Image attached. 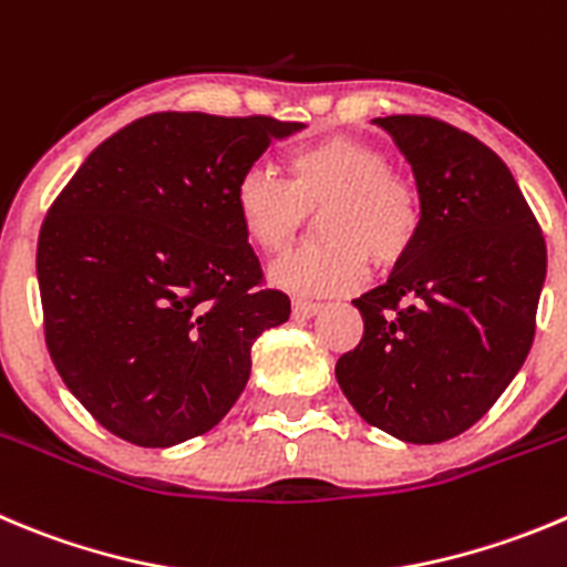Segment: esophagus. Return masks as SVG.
Returning <instances> with one entry per match:
<instances>
[{"instance_id": "1", "label": "esophagus", "mask_w": 567, "mask_h": 567, "mask_svg": "<svg viewBox=\"0 0 567 567\" xmlns=\"http://www.w3.org/2000/svg\"><path fill=\"white\" fill-rule=\"evenodd\" d=\"M323 309V303H311V300H295L292 303V318L306 320V318H315L318 311Z\"/></svg>"}]
</instances>
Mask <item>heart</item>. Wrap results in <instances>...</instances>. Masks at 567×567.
<instances>
[{"label": "heart", "instance_id": "b5f03b06", "mask_svg": "<svg viewBox=\"0 0 567 567\" xmlns=\"http://www.w3.org/2000/svg\"><path fill=\"white\" fill-rule=\"evenodd\" d=\"M320 213L323 241L272 267V284L292 295L329 298L354 292L377 267H396L422 233V196L391 171L382 148L348 134L300 145L287 159V179L249 165L233 185V213L244 238L267 256L295 244L309 213Z\"/></svg>", "mask_w": 567, "mask_h": 567}]
</instances>
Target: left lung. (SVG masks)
I'll return each mask as SVG.
<instances>
[{"label": "left lung", "instance_id": "left-lung-1", "mask_svg": "<svg viewBox=\"0 0 567 567\" xmlns=\"http://www.w3.org/2000/svg\"><path fill=\"white\" fill-rule=\"evenodd\" d=\"M373 123L413 168L424 219L388 284L354 300L365 331L334 373L368 424L439 444L484 419L526 362L545 238L489 145L424 114Z\"/></svg>", "mask_w": 567, "mask_h": 567}]
</instances>
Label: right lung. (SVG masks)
<instances>
[{"mask_svg": "<svg viewBox=\"0 0 567 567\" xmlns=\"http://www.w3.org/2000/svg\"><path fill=\"white\" fill-rule=\"evenodd\" d=\"M298 128L264 114H145L103 140L47 210V348L117 439L174 446L216 427L247 385L256 337L289 320L238 227L233 185Z\"/></svg>", "mask_w": 567, "mask_h": 567, "instance_id": "add662e5", "label": "right lung"}]
</instances>
